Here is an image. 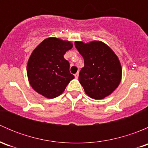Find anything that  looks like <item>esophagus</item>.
Wrapping results in <instances>:
<instances>
[{
  "instance_id": "34e87169",
  "label": "esophagus",
  "mask_w": 148,
  "mask_h": 148,
  "mask_svg": "<svg viewBox=\"0 0 148 148\" xmlns=\"http://www.w3.org/2000/svg\"><path fill=\"white\" fill-rule=\"evenodd\" d=\"M74 77H75V78H76V79L78 78V77H79V72L76 73V74H74Z\"/></svg>"
}]
</instances>
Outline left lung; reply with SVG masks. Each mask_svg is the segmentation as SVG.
Instances as JSON below:
<instances>
[{
    "instance_id": "1",
    "label": "left lung",
    "mask_w": 148,
    "mask_h": 148,
    "mask_svg": "<svg viewBox=\"0 0 148 148\" xmlns=\"http://www.w3.org/2000/svg\"><path fill=\"white\" fill-rule=\"evenodd\" d=\"M74 44L84 62L79 81L88 96L95 99H104L120 83L122 67L118 58L108 46L101 41L89 44L76 41Z\"/></svg>"
}]
</instances>
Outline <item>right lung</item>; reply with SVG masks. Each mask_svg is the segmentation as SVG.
<instances>
[{
  "instance_id": "1",
  "label": "right lung",
  "mask_w": 148,
  "mask_h": 148,
  "mask_svg": "<svg viewBox=\"0 0 148 148\" xmlns=\"http://www.w3.org/2000/svg\"><path fill=\"white\" fill-rule=\"evenodd\" d=\"M72 46L69 41L51 37L34 49L28 59L27 75L36 92L49 99L62 94L74 78L69 71V62L64 58Z\"/></svg>"
}]
</instances>
